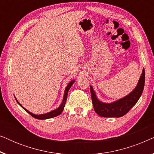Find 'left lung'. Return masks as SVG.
<instances>
[{
    "mask_svg": "<svg viewBox=\"0 0 154 154\" xmlns=\"http://www.w3.org/2000/svg\"><path fill=\"white\" fill-rule=\"evenodd\" d=\"M145 71L143 69L142 75L135 88L124 97L111 103L101 102L97 97L95 92L90 85L92 102L94 111L102 117L119 118L125 115L133 107L142 95L144 87Z\"/></svg>",
    "mask_w": 154,
    "mask_h": 154,
    "instance_id": "1",
    "label": "left lung"
}]
</instances>
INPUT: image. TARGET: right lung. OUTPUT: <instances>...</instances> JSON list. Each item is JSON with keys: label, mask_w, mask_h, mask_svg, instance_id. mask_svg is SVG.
<instances>
[{"label": "right lung", "mask_w": 154, "mask_h": 154, "mask_svg": "<svg viewBox=\"0 0 154 154\" xmlns=\"http://www.w3.org/2000/svg\"><path fill=\"white\" fill-rule=\"evenodd\" d=\"M75 82V80H73V81H70L68 85H67V86L66 87V89H65V91H64V97H63V100H62V102L61 103L60 106L58 107L57 109H54V110L53 111H50V112H48L47 113H44V114H40V115H36V114H34V113H32L31 112H30V111H29L27 109H26L24 108V106H22V105H21L20 104V102H18L17 100L15 97V100L17 102V103L19 104L22 107L23 109H24L25 111H26L27 113H29L31 116H33V118H35V119H39V120H45V119H52V118L53 117H55V116H57L60 115L61 113H62V112L63 111V110H64V106L65 104H66V98H67V94H68V92L69 89H70L71 86H72V85L73 84V83Z\"/></svg>", "instance_id": "right-lung-1"}]
</instances>
